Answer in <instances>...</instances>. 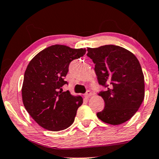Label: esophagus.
<instances>
[{
	"instance_id": "obj_1",
	"label": "esophagus",
	"mask_w": 159,
	"mask_h": 159,
	"mask_svg": "<svg viewBox=\"0 0 159 159\" xmlns=\"http://www.w3.org/2000/svg\"><path fill=\"white\" fill-rule=\"evenodd\" d=\"M92 95H93V93H92L89 90H87V93L84 94V97L85 98H89V97L92 96Z\"/></svg>"
}]
</instances>
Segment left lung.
Segmentation results:
<instances>
[{"mask_svg":"<svg viewBox=\"0 0 159 159\" xmlns=\"http://www.w3.org/2000/svg\"><path fill=\"white\" fill-rule=\"evenodd\" d=\"M95 64L98 84L105 88L98 95L105 103L97 113L101 121L112 125L123 124L134 116L144 98V78L136 57L115 45L87 48Z\"/></svg>","mask_w":159,"mask_h":159,"instance_id":"left-lung-1","label":"left lung"}]
</instances>
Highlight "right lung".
Wrapping results in <instances>:
<instances>
[{
  "label": "right lung",
  "mask_w": 159,
  "mask_h": 159,
  "mask_svg": "<svg viewBox=\"0 0 159 159\" xmlns=\"http://www.w3.org/2000/svg\"><path fill=\"white\" fill-rule=\"evenodd\" d=\"M86 49L53 45L36 55L24 73L22 99L26 110L41 127L51 131L66 129L74 122L81 96L62 92L69 65Z\"/></svg>",
  "instance_id": "1"
}]
</instances>
